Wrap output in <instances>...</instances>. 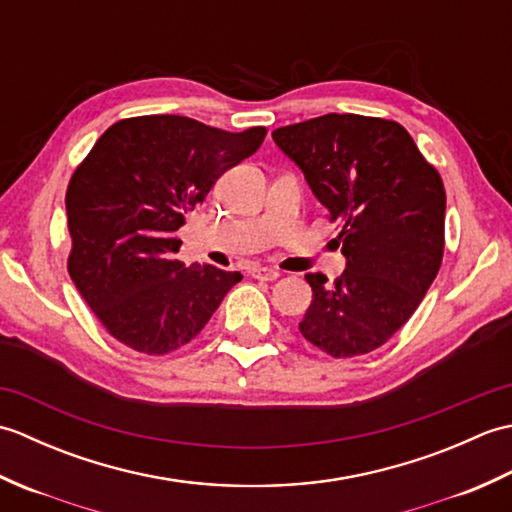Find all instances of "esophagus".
<instances>
[{
	"mask_svg": "<svg viewBox=\"0 0 512 512\" xmlns=\"http://www.w3.org/2000/svg\"><path fill=\"white\" fill-rule=\"evenodd\" d=\"M250 275H253L259 281H275V279L281 277V270L268 268V266H257V268L250 270Z\"/></svg>",
	"mask_w": 512,
	"mask_h": 512,
	"instance_id": "esophagus-1",
	"label": "esophagus"
}]
</instances>
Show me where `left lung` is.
<instances>
[{
    "label": "left lung",
    "mask_w": 512,
    "mask_h": 512,
    "mask_svg": "<svg viewBox=\"0 0 512 512\" xmlns=\"http://www.w3.org/2000/svg\"><path fill=\"white\" fill-rule=\"evenodd\" d=\"M273 140L306 173L339 226L345 273H308L312 303L299 332L332 358L378 350L416 312L444 255L447 193L405 127L325 114L279 127Z\"/></svg>",
    "instance_id": "obj_1"
}]
</instances>
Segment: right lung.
Wrapping results in <instances>:
<instances>
[{
	"label": "right lung",
	"mask_w": 512,
	"mask_h": 512,
	"mask_svg": "<svg viewBox=\"0 0 512 512\" xmlns=\"http://www.w3.org/2000/svg\"><path fill=\"white\" fill-rule=\"evenodd\" d=\"M266 127L224 132L195 118H123L74 169L68 273L116 341L149 356L191 343L239 273L184 266L178 228L224 171L253 156Z\"/></svg>",
	"instance_id": "add662e5"
}]
</instances>
